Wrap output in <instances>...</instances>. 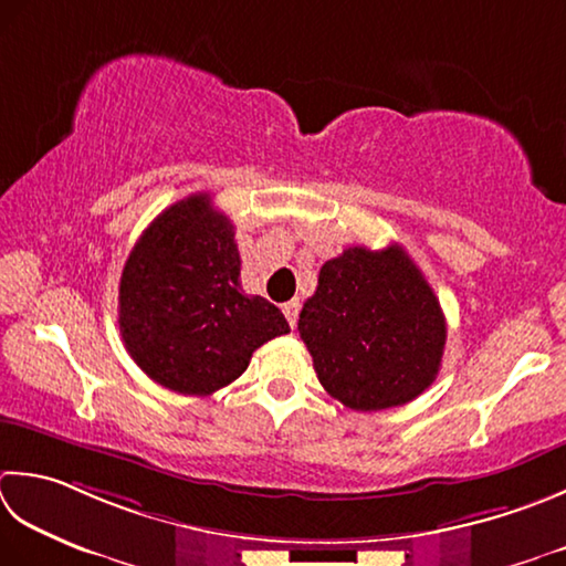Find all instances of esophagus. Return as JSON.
Here are the masks:
<instances>
[{"mask_svg": "<svg viewBox=\"0 0 566 566\" xmlns=\"http://www.w3.org/2000/svg\"><path fill=\"white\" fill-rule=\"evenodd\" d=\"M282 312L286 316V321H290V326L294 328L296 326V318H298V302H296V298H294V302H286L282 306Z\"/></svg>", "mask_w": 566, "mask_h": 566, "instance_id": "34e87169", "label": "esophagus"}]
</instances>
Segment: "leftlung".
<instances>
[{
    "label": "left lung",
    "instance_id": "8db88e82",
    "mask_svg": "<svg viewBox=\"0 0 566 566\" xmlns=\"http://www.w3.org/2000/svg\"><path fill=\"white\" fill-rule=\"evenodd\" d=\"M298 336L324 390L356 412L412 402L437 380L447 343L439 298L400 248H348L318 272Z\"/></svg>",
    "mask_w": 566,
    "mask_h": 566
}]
</instances>
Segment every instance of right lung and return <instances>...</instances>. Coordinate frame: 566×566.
<instances>
[{"label":"right lung","mask_w":566,"mask_h":566,"mask_svg":"<svg viewBox=\"0 0 566 566\" xmlns=\"http://www.w3.org/2000/svg\"><path fill=\"white\" fill-rule=\"evenodd\" d=\"M119 334L154 382L203 397L238 380L252 353L290 334V324L268 298L242 292L235 226L208 193H193L154 218L132 248Z\"/></svg>","instance_id":"add662e5"}]
</instances>
